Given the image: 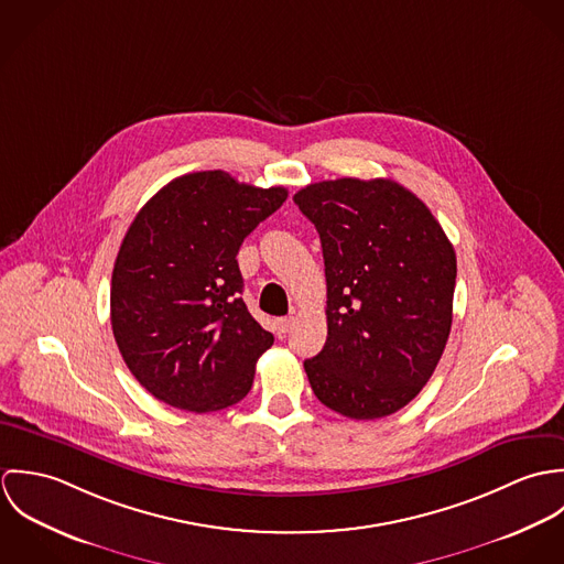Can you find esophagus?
I'll return each mask as SVG.
<instances>
[{"label": "esophagus", "instance_id": "esophagus-1", "mask_svg": "<svg viewBox=\"0 0 564 564\" xmlns=\"http://www.w3.org/2000/svg\"><path fill=\"white\" fill-rule=\"evenodd\" d=\"M291 323H293L291 317H282V319H275V323H273V329H275V334H278L280 338H284V336L289 334V329H291Z\"/></svg>", "mask_w": 564, "mask_h": 564}]
</instances>
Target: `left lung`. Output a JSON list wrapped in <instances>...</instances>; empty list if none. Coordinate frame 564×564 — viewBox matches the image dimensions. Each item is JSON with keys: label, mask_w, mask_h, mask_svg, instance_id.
<instances>
[{"label": "left lung", "mask_w": 564, "mask_h": 564, "mask_svg": "<svg viewBox=\"0 0 564 564\" xmlns=\"http://www.w3.org/2000/svg\"><path fill=\"white\" fill-rule=\"evenodd\" d=\"M293 202L319 232L327 282V338L304 362L308 382L343 416L393 414L443 356L456 251L430 208L393 180H325Z\"/></svg>", "instance_id": "obj_1"}]
</instances>
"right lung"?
<instances>
[{"label":"right lung","mask_w":564,"mask_h":564,"mask_svg":"<svg viewBox=\"0 0 564 564\" xmlns=\"http://www.w3.org/2000/svg\"><path fill=\"white\" fill-rule=\"evenodd\" d=\"M286 195L197 171L134 217L112 269L110 323L128 369L156 400L215 412L249 393L273 334L242 302L237 253Z\"/></svg>","instance_id":"add662e5"}]
</instances>
